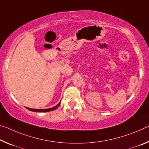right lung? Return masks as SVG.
I'll use <instances>...</instances> for the list:
<instances>
[{"label":"right lung","mask_w":149,"mask_h":149,"mask_svg":"<svg viewBox=\"0 0 149 149\" xmlns=\"http://www.w3.org/2000/svg\"><path fill=\"white\" fill-rule=\"evenodd\" d=\"M61 103V101L60 103H58L57 105H56L55 107H52V108H49V109H30V108H28L26 107L27 109L31 111H35V112H47V111H53L54 109H56V108H57L59 105H60Z\"/></svg>","instance_id":"right-lung-1"}]
</instances>
